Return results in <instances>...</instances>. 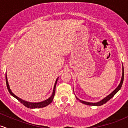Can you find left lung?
<instances>
[{"mask_svg": "<svg viewBox=\"0 0 128 128\" xmlns=\"http://www.w3.org/2000/svg\"><path fill=\"white\" fill-rule=\"evenodd\" d=\"M123 79H124V69H123V67L122 76V79H121V81H120V84L118 85V86H117V87L113 91V92H111V93L110 94L108 95V96H106V98H104V99H102V100L100 101V102H97V103H90V102H85V101L80 100H79L78 98H76V99H77L78 100H79L80 101V102H81V103H82V104H86V105H92V106H100V105H104V104L106 103L108 100H109L111 99V98H112V97L114 96V95H115L118 92V90H119L121 88L122 86V84H123Z\"/></svg>", "mask_w": 128, "mask_h": 128, "instance_id": "left-lung-1", "label": "left lung"}]
</instances>
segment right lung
I'll return each mask as SVG.
<instances>
[{"label": "right lung", "instance_id": "1", "mask_svg": "<svg viewBox=\"0 0 128 128\" xmlns=\"http://www.w3.org/2000/svg\"><path fill=\"white\" fill-rule=\"evenodd\" d=\"M58 79H56V80L55 84V86H54V91H53V93L51 96L50 98H49V99L43 101V102H38V103H31V102H26V101L23 100L20 98H18L17 96H16L15 94L12 93L11 90H10V86H9L8 82V80H7V78H6V86H7V88L8 90V92H10V93L11 94V95L13 97L16 98L18 100H19L20 102V103H22L24 106H25L28 108H43V107H45L46 106H48V105H49L51 102H52L53 100H54V96H55V87H56V84L57 82V80H58Z\"/></svg>", "mask_w": 128, "mask_h": 128}]
</instances>
